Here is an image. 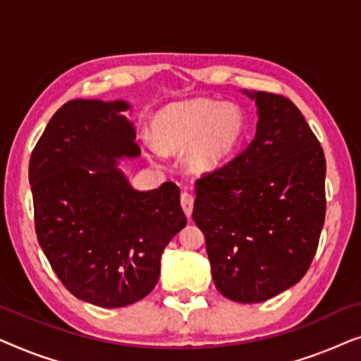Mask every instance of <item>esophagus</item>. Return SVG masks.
Here are the masks:
<instances>
[{"instance_id":"34e87169","label":"esophagus","mask_w":361,"mask_h":361,"mask_svg":"<svg viewBox=\"0 0 361 361\" xmlns=\"http://www.w3.org/2000/svg\"><path fill=\"white\" fill-rule=\"evenodd\" d=\"M180 205L184 209V214L187 215V219H190L192 210H194V197L189 192H182L180 194Z\"/></svg>"}]
</instances>
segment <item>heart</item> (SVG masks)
<instances>
[{
  "label": "heart",
  "instance_id": "b5f03b06",
  "mask_svg": "<svg viewBox=\"0 0 361 361\" xmlns=\"http://www.w3.org/2000/svg\"><path fill=\"white\" fill-rule=\"evenodd\" d=\"M154 141L146 151L157 161L161 150L184 152V164L192 174L207 176L224 167L246 131L243 110L233 103L209 98L171 103L156 113L151 123Z\"/></svg>",
  "mask_w": 361,
  "mask_h": 361
}]
</instances>
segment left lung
Instances as JSON below:
<instances>
[{"label":"left lung","mask_w":361,"mask_h":361,"mask_svg":"<svg viewBox=\"0 0 361 361\" xmlns=\"http://www.w3.org/2000/svg\"><path fill=\"white\" fill-rule=\"evenodd\" d=\"M258 108L253 141L197 180L192 219L205 235L216 289L263 302L307 273L325 220V156L288 98L246 92Z\"/></svg>","instance_id":"1"}]
</instances>
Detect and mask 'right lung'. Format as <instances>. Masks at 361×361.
Returning <instances> with one entry per match:
<instances>
[{
	"label": "right lung",
	"instance_id": "right-lung-1",
	"mask_svg": "<svg viewBox=\"0 0 361 361\" xmlns=\"http://www.w3.org/2000/svg\"><path fill=\"white\" fill-rule=\"evenodd\" d=\"M123 100H71L29 161L39 245L75 298L113 309L154 289L161 255L184 228L180 190L133 189L120 159L141 154Z\"/></svg>",
	"mask_w": 361,
	"mask_h": 361
}]
</instances>
